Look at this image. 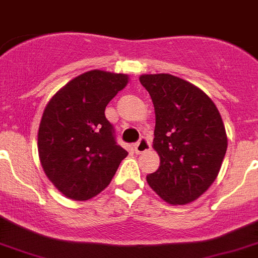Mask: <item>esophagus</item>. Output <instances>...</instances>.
Instances as JSON below:
<instances>
[{"instance_id":"esophagus-1","label":"esophagus","mask_w":258,"mask_h":258,"mask_svg":"<svg viewBox=\"0 0 258 258\" xmlns=\"http://www.w3.org/2000/svg\"><path fill=\"white\" fill-rule=\"evenodd\" d=\"M150 148H152V142H150V140H149L148 137H141L140 138V141L134 145L136 153H138V154L148 152V150H150Z\"/></svg>"}]
</instances>
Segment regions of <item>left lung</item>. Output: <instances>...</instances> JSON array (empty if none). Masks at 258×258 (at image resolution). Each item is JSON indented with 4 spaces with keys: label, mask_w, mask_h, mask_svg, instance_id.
Segmentation results:
<instances>
[{
    "label": "left lung",
    "mask_w": 258,
    "mask_h": 258,
    "mask_svg": "<svg viewBox=\"0 0 258 258\" xmlns=\"http://www.w3.org/2000/svg\"><path fill=\"white\" fill-rule=\"evenodd\" d=\"M154 104L153 146L161 158L149 186L170 204L195 201L214 183L227 152L225 127L214 101L191 83L169 75H142Z\"/></svg>",
    "instance_id": "8db88e82"
}]
</instances>
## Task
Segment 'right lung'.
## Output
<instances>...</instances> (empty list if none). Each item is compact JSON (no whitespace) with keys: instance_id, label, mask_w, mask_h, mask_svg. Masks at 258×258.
<instances>
[{"instance_id":"1","label":"right lung","mask_w":258,"mask_h":258,"mask_svg":"<svg viewBox=\"0 0 258 258\" xmlns=\"http://www.w3.org/2000/svg\"><path fill=\"white\" fill-rule=\"evenodd\" d=\"M127 84L124 74L93 70L50 100L38 132V152L48 179L66 197L88 201L105 188L127 155L116 141L105 108Z\"/></svg>"}]
</instances>
